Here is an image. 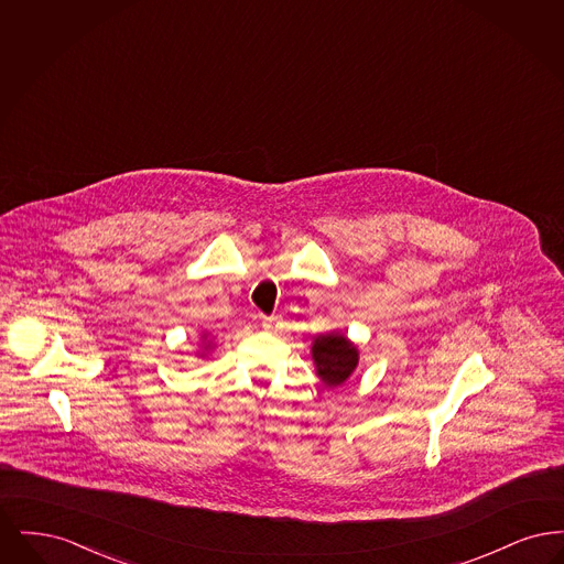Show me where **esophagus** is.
<instances>
[{
	"instance_id": "34e87169",
	"label": "esophagus",
	"mask_w": 564,
	"mask_h": 564,
	"mask_svg": "<svg viewBox=\"0 0 564 564\" xmlns=\"http://www.w3.org/2000/svg\"><path fill=\"white\" fill-rule=\"evenodd\" d=\"M262 327H264V329H269V332L276 329V327H279V317H274V315H270V317H262Z\"/></svg>"
}]
</instances>
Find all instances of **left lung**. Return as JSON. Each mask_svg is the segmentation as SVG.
Segmentation results:
<instances>
[{"label":"left lung","instance_id":"left-lung-1","mask_svg":"<svg viewBox=\"0 0 564 564\" xmlns=\"http://www.w3.org/2000/svg\"><path fill=\"white\" fill-rule=\"evenodd\" d=\"M313 359L317 366V375L322 376L327 387L343 384L355 370L359 357L357 349L345 336H319L313 343Z\"/></svg>","mask_w":564,"mask_h":564}]
</instances>
